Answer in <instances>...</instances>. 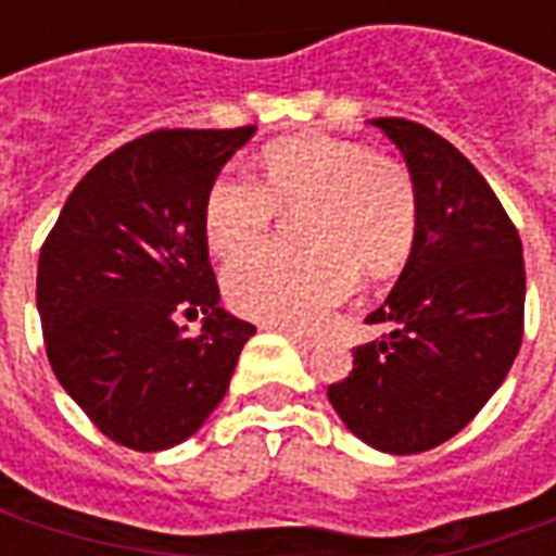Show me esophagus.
Returning <instances> with one entry per match:
<instances>
[{
    "mask_svg": "<svg viewBox=\"0 0 556 556\" xmlns=\"http://www.w3.org/2000/svg\"><path fill=\"white\" fill-rule=\"evenodd\" d=\"M279 333H286V337L298 345V349L303 351H309L315 345V339L313 337H306V333H301V330H291V327H279Z\"/></svg>",
    "mask_w": 556,
    "mask_h": 556,
    "instance_id": "1",
    "label": "esophagus"
}]
</instances>
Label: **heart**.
<instances>
[{"instance_id": "1", "label": "heart", "mask_w": 556, "mask_h": 556, "mask_svg": "<svg viewBox=\"0 0 556 556\" xmlns=\"http://www.w3.org/2000/svg\"><path fill=\"white\" fill-rule=\"evenodd\" d=\"M265 184L219 175L202 207L207 250L231 258L266 237L279 210L299 218L303 248H263L223 274L231 309L282 327H315L369 277H390L417 241L408 169L361 142L282 139L262 154Z\"/></svg>"}]
</instances>
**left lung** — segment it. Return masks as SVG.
<instances>
[{"label":"left lung","mask_w":556,"mask_h":556,"mask_svg":"<svg viewBox=\"0 0 556 556\" xmlns=\"http://www.w3.org/2000/svg\"><path fill=\"white\" fill-rule=\"evenodd\" d=\"M408 163L417 241L387 301V333L354 349L327 399L363 443L414 455L450 441L494 396L525 337V255L477 166L408 118H375Z\"/></svg>","instance_id":"left-lung-1"}]
</instances>
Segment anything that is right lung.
<instances>
[{"label": "right lung", "mask_w": 556, "mask_h": 556, "mask_svg": "<svg viewBox=\"0 0 556 556\" xmlns=\"http://www.w3.org/2000/svg\"><path fill=\"white\" fill-rule=\"evenodd\" d=\"M255 127L151 130L67 195L38 258V313L59 384L110 441H187L229 390L255 327L219 306L202 207ZM205 312L195 338L174 313Z\"/></svg>", "instance_id": "obj_1"}]
</instances>
